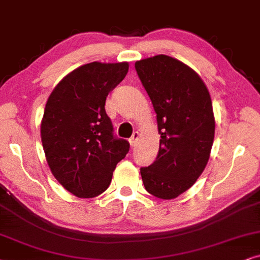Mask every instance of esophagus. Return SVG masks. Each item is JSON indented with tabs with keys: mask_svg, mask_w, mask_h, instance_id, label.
Masks as SVG:
<instances>
[{
	"mask_svg": "<svg viewBox=\"0 0 260 260\" xmlns=\"http://www.w3.org/2000/svg\"><path fill=\"white\" fill-rule=\"evenodd\" d=\"M139 137H140L139 132H134V133H133V136L131 137V139H129V144H131V146H132V147L136 146V144H137L138 139H139Z\"/></svg>",
	"mask_w": 260,
	"mask_h": 260,
	"instance_id": "obj_1",
	"label": "esophagus"
}]
</instances>
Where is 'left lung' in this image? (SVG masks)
Segmentation results:
<instances>
[{
  "instance_id": "1",
  "label": "left lung",
  "mask_w": 260,
  "mask_h": 260,
  "mask_svg": "<svg viewBox=\"0 0 260 260\" xmlns=\"http://www.w3.org/2000/svg\"><path fill=\"white\" fill-rule=\"evenodd\" d=\"M136 70L157 114L159 151L140 174L145 189L171 200L197 181L212 151L215 119L212 99L199 75L175 58L138 60Z\"/></svg>"
}]
</instances>
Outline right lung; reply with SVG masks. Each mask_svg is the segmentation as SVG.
<instances>
[{
    "label": "right lung",
    "mask_w": 260,
    "mask_h": 260,
    "mask_svg": "<svg viewBox=\"0 0 260 260\" xmlns=\"http://www.w3.org/2000/svg\"><path fill=\"white\" fill-rule=\"evenodd\" d=\"M129 65L92 63L65 76L51 92L41 120V141L51 172L68 191L91 199L106 191L129 143L113 134L107 96Z\"/></svg>",
    "instance_id": "right-lung-1"
}]
</instances>
